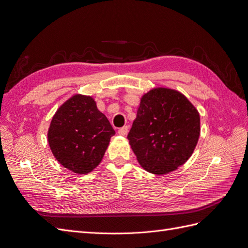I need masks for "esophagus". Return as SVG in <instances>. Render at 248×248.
I'll return each mask as SVG.
<instances>
[{
  "label": "esophagus",
  "mask_w": 248,
  "mask_h": 248,
  "mask_svg": "<svg viewBox=\"0 0 248 248\" xmlns=\"http://www.w3.org/2000/svg\"><path fill=\"white\" fill-rule=\"evenodd\" d=\"M127 132H128V127H127V126H124V127H122V128H120L118 130V133L120 134V136H122V137H125L126 134H127Z\"/></svg>",
  "instance_id": "34e87169"
}]
</instances>
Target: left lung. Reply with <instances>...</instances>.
Listing matches in <instances>:
<instances>
[{
	"mask_svg": "<svg viewBox=\"0 0 248 248\" xmlns=\"http://www.w3.org/2000/svg\"><path fill=\"white\" fill-rule=\"evenodd\" d=\"M200 134L196 107L177 90L158 87L140 97L127 139L140 167L161 176L190 158Z\"/></svg>",
	"mask_w": 248,
	"mask_h": 248,
	"instance_id": "1",
	"label": "left lung"
}]
</instances>
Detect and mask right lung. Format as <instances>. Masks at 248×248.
<instances>
[{"mask_svg": "<svg viewBox=\"0 0 248 248\" xmlns=\"http://www.w3.org/2000/svg\"><path fill=\"white\" fill-rule=\"evenodd\" d=\"M115 133L93 97L76 94L57 109L47 140L60 164L78 175H86L99 166Z\"/></svg>", "mask_w": 248, "mask_h": 248, "instance_id": "obj_1", "label": "right lung"}]
</instances>
